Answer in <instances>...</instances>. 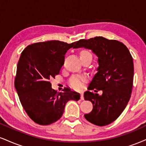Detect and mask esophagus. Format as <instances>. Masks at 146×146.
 Returning <instances> with one entry per match:
<instances>
[{"instance_id":"esophagus-1","label":"esophagus","mask_w":146,"mask_h":146,"mask_svg":"<svg viewBox=\"0 0 146 146\" xmlns=\"http://www.w3.org/2000/svg\"><path fill=\"white\" fill-rule=\"evenodd\" d=\"M80 96H81V100H84V93H83V92H80Z\"/></svg>"}]
</instances>
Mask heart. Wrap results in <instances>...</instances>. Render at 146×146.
<instances>
[{
  "instance_id": "b5f03b06",
  "label": "heart",
  "mask_w": 146,
  "mask_h": 146,
  "mask_svg": "<svg viewBox=\"0 0 146 146\" xmlns=\"http://www.w3.org/2000/svg\"><path fill=\"white\" fill-rule=\"evenodd\" d=\"M91 56V54L87 50H82L80 52V58ZM84 78L81 77H73L70 80L69 84L75 89H81L84 86Z\"/></svg>"
}]
</instances>
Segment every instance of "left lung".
Segmentation results:
<instances>
[{
    "instance_id": "obj_1",
    "label": "left lung",
    "mask_w": 146,
    "mask_h": 146,
    "mask_svg": "<svg viewBox=\"0 0 146 146\" xmlns=\"http://www.w3.org/2000/svg\"><path fill=\"white\" fill-rule=\"evenodd\" d=\"M84 47L98 56L99 66L84 92V99L91 101L92 111L84 115L88 122L103 126L111 124L120 115L129 103L133 84V57L122 42L103 36L80 39L74 48ZM102 90L99 96L90 90Z\"/></svg>"
}]
</instances>
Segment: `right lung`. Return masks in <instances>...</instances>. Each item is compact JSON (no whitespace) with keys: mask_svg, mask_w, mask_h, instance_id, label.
<instances>
[{"mask_svg":"<svg viewBox=\"0 0 146 146\" xmlns=\"http://www.w3.org/2000/svg\"><path fill=\"white\" fill-rule=\"evenodd\" d=\"M76 42H38L28 45L21 54L14 84L23 108L36 124L48 125L56 122L68 101L80 99V94L70 88L58 92L50 83L51 79L60 73L67 50L74 47Z\"/></svg>","mask_w":146,"mask_h":146,"instance_id":"obj_1","label":"right lung"}]
</instances>
